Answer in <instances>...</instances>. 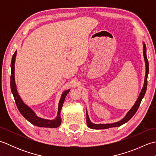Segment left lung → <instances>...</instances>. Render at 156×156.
I'll return each instance as SVG.
<instances>
[{
  "label": "left lung",
  "mask_w": 156,
  "mask_h": 156,
  "mask_svg": "<svg viewBox=\"0 0 156 156\" xmlns=\"http://www.w3.org/2000/svg\"><path fill=\"white\" fill-rule=\"evenodd\" d=\"M146 51H147L146 46H145L144 42H143V53H144V61L145 63V79H144V83L143 88H142L140 92V94L139 95L137 101H135L133 107H132L130 110L127 112V114L125 115V117L122 118L121 120L115 122H112V123H106V124L105 123L95 124V123H93V122H92L90 120V118H89V116L87 110V123L89 128L92 129H108L111 127H117L125 124V122L129 121L132 117H133V116L135 114V112H137L139 107H140L141 102L142 101V99H143V98L144 97L145 92H146V90H147V76L149 74V63L147 58Z\"/></svg>",
  "instance_id": "obj_1"
}]
</instances>
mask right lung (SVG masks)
<instances>
[{"mask_svg":"<svg viewBox=\"0 0 156 156\" xmlns=\"http://www.w3.org/2000/svg\"><path fill=\"white\" fill-rule=\"evenodd\" d=\"M16 56V50L15 51V54H13L12 60H11V88L12 94L14 97L15 103L16 105L19 112H21V115L24 117L27 120L30 122L31 124L37 126L39 127H47V128H56L59 127L61 125L62 122V119L60 117V112L62 110V107L64 104L65 98L66 96L69 93L70 89L64 90L62 92L60 100L59 101L58 103V114L56 117L54 119H43L38 117L37 114L35 113V111L33 109L29 107L28 105H26L23 101L21 99V97L19 94V92L17 91V88H16V85L15 83V58Z\"/></svg>","mask_w":156,"mask_h":156,"instance_id":"1","label":"right lung"}]
</instances>
